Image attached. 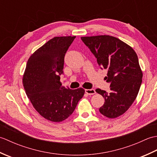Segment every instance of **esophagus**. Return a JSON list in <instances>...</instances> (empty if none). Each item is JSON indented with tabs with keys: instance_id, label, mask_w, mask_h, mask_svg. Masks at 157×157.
<instances>
[{
	"instance_id": "esophagus-1",
	"label": "esophagus",
	"mask_w": 157,
	"mask_h": 157,
	"mask_svg": "<svg viewBox=\"0 0 157 157\" xmlns=\"http://www.w3.org/2000/svg\"><path fill=\"white\" fill-rule=\"evenodd\" d=\"M85 92L88 95H93L96 93V92H95L94 89H86Z\"/></svg>"
}]
</instances>
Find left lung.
<instances>
[{
    "label": "left lung",
    "mask_w": 157,
    "mask_h": 157,
    "mask_svg": "<svg viewBox=\"0 0 157 157\" xmlns=\"http://www.w3.org/2000/svg\"><path fill=\"white\" fill-rule=\"evenodd\" d=\"M81 39L101 68L107 70L105 79L111 84V92L96 90L105 98L99 111L106 117H117L131 106L140 88L142 72L137 54L131 46L113 36H87Z\"/></svg>",
    "instance_id": "1"
}]
</instances>
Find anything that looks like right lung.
<instances>
[{"mask_svg":"<svg viewBox=\"0 0 157 157\" xmlns=\"http://www.w3.org/2000/svg\"><path fill=\"white\" fill-rule=\"evenodd\" d=\"M75 36L55 37L35 51L29 58L24 75L23 87L34 109L43 117L53 122L68 118L85 90L62 86L66 52Z\"/></svg>","mask_w":157,"mask_h":157,"instance_id":"add662e5","label":"right lung"}]
</instances>
